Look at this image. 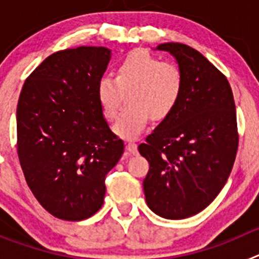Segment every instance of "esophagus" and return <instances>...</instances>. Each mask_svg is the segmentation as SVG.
Segmentation results:
<instances>
[{"label":"esophagus","instance_id":"1","mask_svg":"<svg viewBox=\"0 0 259 259\" xmlns=\"http://www.w3.org/2000/svg\"><path fill=\"white\" fill-rule=\"evenodd\" d=\"M125 149H127L128 153H131V154H136L137 145L135 143H127V145H125Z\"/></svg>","mask_w":259,"mask_h":259}]
</instances>
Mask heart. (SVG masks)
<instances>
[{"label": "heart", "mask_w": 259, "mask_h": 259, "mask_svg": "<svg viewBox=\"0 0 259 259\" xmlns=\"http://www.w3.org/2000/svg\"><path fill=\"white\" fill-rule=\"evenodd\" d=\"M183 93V74L172 62H162L145 50H134L119 62L115 79L102 77L97 100L105 118L114 120L128 95V107L114 125L123 139H135L152 116L163 120L178 106Z\"/></svg>", "instance_id": "b5f03b06"}]
</instances>
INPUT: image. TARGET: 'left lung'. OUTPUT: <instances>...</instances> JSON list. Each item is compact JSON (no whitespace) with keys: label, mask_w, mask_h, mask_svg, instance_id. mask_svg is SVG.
Listing matches in <instances>:
<instances>
[{"label":"left lung","mask_w":259,"mask_h":259,"mask_svg":"<svg viewBox=\"0 0 259 259\" xmlns=\"http://www.w3.org/2000/svg\"><path fill=\"white\" fill-rule=\"evenodd\" d=\"M183 74L178 106L139 152L149 162L144 193L153 212L184 219L214 201L232 170L237 146L236 106L227 77L193 48L164 42Z\"/></svg>","instance_id":"1"}]
</instances>
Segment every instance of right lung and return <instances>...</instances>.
<instances>
[{"instance_id": "1", "label": "right lung", "mask_w": 259, "mask_h": 259, "mask_svg": "<svg viewBox=\"0 0 259 259\" xmlns=\"http://www.w3.org/2000/svg\"><path fill=\"white\" fill-rule=\"evenodd\" d=\"M110 58L111 50L104 47L57 52L35 68L20 92L23 174L41 206L63 221H83L101 209L105 178L124 152L97 100Z\"/></svg>"}]
</instances>
